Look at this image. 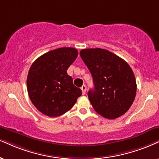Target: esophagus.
Segmentation results:
<instances>
[{
    "mask_svg": "<svg viewBox=\"0 0 159 159\" xmlns=\"http://www.w3.org/2000/svg\"><path fill=\"white\" fill-rule=\"evenodd\" d=\"M81 90H82V91H83V94H85V92H86V86H85V85H83L81 87Z\"/></svg>",
    "mask_w": 159,
    "mask_h": 159,
    "instance_id": "obj_1",
    "label": "esophagus"
}]
</instances>
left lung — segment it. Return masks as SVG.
<instances>
[{
    "label": "left lung",
    "instance_id": "8db88e82",
    "mask_svg": "<svg viewBox=\"0 0 159 159\" xmlns=\"http://www.w3.org/2000/svg\"><path fill=\"white\" fill-rule=\"evenodd\" d=\"M80 54L93 77L94 89L88 96L96 112L109 119L125 114L136 94V78L130 66L102 48H85Z\"/></svg>",
    "mask_w": 159,
    "mask_h": 159
}]
</instances>
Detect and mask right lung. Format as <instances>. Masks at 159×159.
Instances as JSON below:
<instances>
[{"mask_svg": "<svg viewBox=\"0 0 159 159\" xmlns=\"http://www.w3.org/2000/svg\"><path fill=\"white\" fill-rule=\"evenodd\" d=\"M77 55L76 48H59L43 54L31 66L26 81L29 97L44 115L57 117L64 114L82 95L67 74Z\"/></svg>", "mask_w": 159, "mask_h": 159, "instance_id": "1", "label": "right lung"}]
</instances>
